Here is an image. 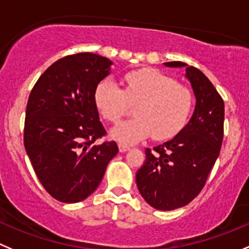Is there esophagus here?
<instances>
[{"label": "esophagus", "instance_id": "esophagus-1", "mask_svg": "<svg viewBox=\"0 0 249 249\" xmlns=\"http://www.w3.org/2000/svg\"><path fill=\"white\" fill-rule=\"evenodd\" d=\"M118 149H120V151H121V153H124V151L129 150V149H131V146H129V145H127V144L120 143V144H118Z\"/></svg>", "mask_w": 249, "mask_h": 249}]
</instances>
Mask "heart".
Instances as JSON below:
<instances>
[{"label": "heart", "mask_w": 249, "mask_h": 249, "mask_svg": "<svg viewBox=\"0 0 249 249\" xmlns=\"http://www.w3.org/2000/svg\"><path fill=\"white\" fill-rule=\"evenodd\" d=\"M131 102L137 117L123 121L111 129V137L121 143H136L153 134L166 141L179 133L188 122L193 94L184 85L153 68L133 71L124 75V89L111 78H104L94 90L96 108L108 122H117L128 113Z\"/></svg>", "instance_id": "obj_1"}]
</instances>
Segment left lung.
Returning <instances> with one entry per match:
<instances>
[{
    "mask_svg": "<svg viewBox=\"0 0 249 249\" xmlns=\"http://www.w3.org/2000/svg\"><path fill=\"white\" fill-rule=\"evenodd\" d=\"M164 65L186 67L196 107L176 137L153 150L145 149V161L137 171L136 181L149 205L174 210L192 202L207 182L221 149L225 105L212 82L198 68L178 61Z\"/></svg>",
    "mask_w": 249,
    "mask_h": 249,
    "instance_id": "left-lung-1",
    "label": "left lung"
}]
</instances>
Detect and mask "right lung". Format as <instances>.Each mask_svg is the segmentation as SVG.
<instances>
[{
    "mask_svg": "<svg viewBox=\"0 0 249 249\" xmlns=\"http://www.w3.org/2000/svg\"><path fill=\"white\" fill-rule=\"evenodd\" d=\"M108 58L90 52L52 63L32 89L25 111L24 146L47 193L63 203L82 202L98 188L116 142H95L106 131L94 90L110 74Z\"/></svg>",
    "mask_w": 249,
    "mask_h": 249,
    "instance_id": "1",
    "label": "right lung"
}]
</instances>
